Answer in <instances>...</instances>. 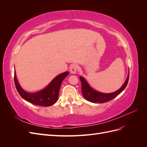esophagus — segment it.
Returning <instances> with one entry per match:
<instances>
[{"label":"esophagus","mask_w":147,"mask_h":147,"mask_svg":"<svg viewBox=\"0 0 147 147\" xmlns=\"http://www.w3.org/2000/svg\"><path fill=\"white\" fill-rule=\"evenodd\" d=\"M78 69V67L77 65H75V64H72L71 65L70 67V72L71 74H75L77 72Z\"/></svg>","instance_id":"esophagus-1"}]
</instances>
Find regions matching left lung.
<instances>
[{
    "label": "left lung",
    "instance_id": "obj_1",
    "mask_svg": "<svg viewBox=\"0 0 147 147\" xmlns=\"http://www.w3.org/2000/svg\"><path fill=\"white\" fill-rule=\"evenodd\" d=\"M129 77V74L125 82L117 91L112 93H103L94 90V89L90 86V84H88L85 79L83 77L80 76V79L82 83V94L87 100L93 102V103H104V102H107L113 99L115 97H117L125 89L128 83Z\"/></svg>",
    "mask_w": 147,
    "mask_h": 147
}]
</instances>
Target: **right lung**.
Returning a JSON list of instances; mask_svg holds the SVG:
<instances>
[{"label": "right lung", "instance_id": "right-lung-1", "mask_svg": "<svg viewBox=\"0 0 147 147\" xmlns=\"http://www.w3.org/2000/svg\"><path fill=\"white\" fill-rule=\"evenodd\" d=\"M68 74L69 72H65L58 75L43 90L38 92L31 93L26 92L21 87L16 78L15 70L14 80L16 90L22 98L34 105L48 107L56 103L58 99L61 83Z\"/></svg>", "mask_w": 147, "mask_h": 147}]
</instances>
